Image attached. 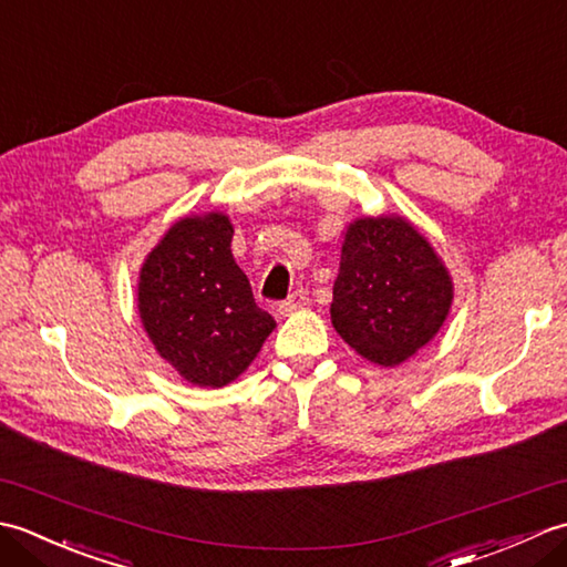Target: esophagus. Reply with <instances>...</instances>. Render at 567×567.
<instances>
[{
  "instance_id": "obj_1",
  "label": "esophagus",
  "mask_w": 567,
  "mask_h": 567,
  "mask_svg": "<svg viewBox=\"0 0 567 567\" xmlns=\"http://www.w3.org/2000/svg\"><path fill=\"white\" fill-rule=\"evenodd\" d=\"M307 290H297V292H292L290 297L285 299V302H280V307H277V311H280L282 317H287V315H292L295 309H299V307H305L307 305Z\"/></svg>"
}]
</instances>
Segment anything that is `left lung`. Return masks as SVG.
Segmentation results:
<instances>
[{
    "mask_svg": "<svg viewBox=\"0 0 567 567\" xmlns=\"http://www.w3.org/2000/svg\"><path fill=\"white\" fill-rule=\"evenodd\" d=\"M451 299L449 272L412 224L378 216L348 228L331 321L360 355L400 365L436 336Z\"/></svg>",
    "mask_w": 567,
    "mask_h": 567,
    "instance_id": "left-lung-1",
    "label": "left lung"
}]
</instances>
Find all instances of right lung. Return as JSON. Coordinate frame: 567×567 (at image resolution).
Instances as JSON below:
<instances>
[{
    "instance_id": "1",
    "label": "right lung",
    "mask_w": 567,
    "mask_h": 567,
    "mask_svg": "<svg viewBox=\"0 0 567 567\" xmlns=\"http://www.w3.org/2000/svg\"><path fill=\"white\" fill-rule=\"evenodd\" d=\"M224 214L177 221L141 270L138 309L158 353L187 382L221 388L275 329L231 252Z\"/></svg>"
}]
</instances>
